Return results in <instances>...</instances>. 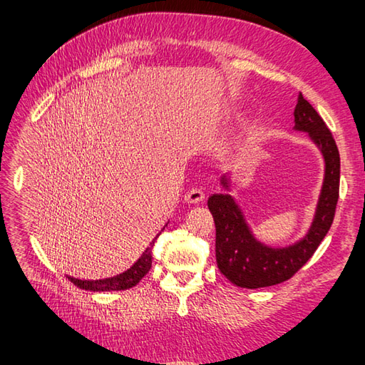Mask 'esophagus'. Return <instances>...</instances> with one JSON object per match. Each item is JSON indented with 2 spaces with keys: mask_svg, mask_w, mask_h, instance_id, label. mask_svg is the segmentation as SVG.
Here are the masks:
<instances>
[{
  "mask_svg": "<svg viewBox=\"0 0 365 365\" xmlns=\"http://www.w3.org/2000/svg\"><path fill=\"white\" fill-rule=\"evenodd\" d=\"M204 197L205 192L200 188H191L187 195H185V200H187L188 204H197L200 200H204Z\"/></svg>",
  "mask_w": 365,
  "mask_h": 365,
  "instance_id": "esophagus-1",
  "label": "esophagus"
}]
</instances>
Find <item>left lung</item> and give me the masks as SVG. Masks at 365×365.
Wrapping results in <instances>:
<instances>
[{
  "label": "left lung",
  "instance_id": "obj_1",
  "mask_svg": "<svg viewBox=\"0 0 365 365\" xmlns=\"http://www.w3.org/2000/svg\"><path fill=\"white\" fill-rule=\"evenodd\" d=\"M293 115L294 128L309 131L327 163L315 220L301 242L285 250L263 246L251 235L234 199L227 195L208 197L207 205L216 227V263L221 273L242 289H262L289 281L312 257L334 221L340 183L337 144L320 114L301 94Z\"/></svg>",
  "mask_w": 365,
  "mask_h": 365
}]
</instances>
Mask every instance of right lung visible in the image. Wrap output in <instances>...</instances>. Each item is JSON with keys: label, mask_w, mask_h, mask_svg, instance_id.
I'll return each instance as SVG.
<instances>
[{"label": "right lung", "mask_w": 365, "mask_h": 365, "mask_svg": "<svg viewBox=\"0 0 365 365\" xmlns=\"http://www.w3.org/2000/svg\"><path fill=\"white\" fill-rule=\"evenodd\" d=\"M155 242H157V238L152 240L150 246L147 247L141 257L135 262L133 267L127 271H123V273L118 276L108 277V279H98V281H81V279H75L71 276H67V279L73 285L80 287V289L91 290V292H113V290L131 289V287H135L147 273H149V269L152 267V247Z\"/></svg>", "instance_id": "obj_1"}]
</instances>
